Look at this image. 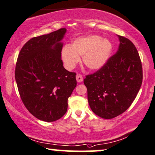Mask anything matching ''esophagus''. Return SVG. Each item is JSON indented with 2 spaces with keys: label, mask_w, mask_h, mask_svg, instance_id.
<instances>
[{
  "label": "esophagus",
  "mask_w": 155,
  "mask_h": 155,
  "mask_svg": "<svg viewBox=\"0 0 155 155\" xmlns=\"http://www.w3.org/2000/svg\"><path fill=\"white\" fill-rule=\"evenodd\" d=\"M76 80H77V81L78 82V83H81V82L83 81V76H82L81 74L78 73L77 75H76Z\"/></svg>",
  "instance_id": "1"
}]
</instances>
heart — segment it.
Instances as JSON below:
<instances>
[{
	"label": "heart",
	"instance_id": "1",
	"mask_svg": "<svg viewBox=\"0 0 155 155\" xmlns=\"http://www.w3.org/2000/svg\"><path fill=\"white\" fill-rule=\"evenodd\" d=\"M113 49L109 40L101 36L91 35L76 39L70 46L63 47L61 56L67 69L72 70L83 57L84 64L90 70H97L105 65Z\"/></svg>",
	"mask_w": 155,
	"mask_h": 155
}]
</instances>
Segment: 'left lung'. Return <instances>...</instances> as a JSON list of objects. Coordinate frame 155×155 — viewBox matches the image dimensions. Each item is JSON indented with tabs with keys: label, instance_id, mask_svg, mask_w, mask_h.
<instances>
[{
	"label": "left lung",
	"instance_id": "left-lung-1",
	"mask_svg": "<svg viewBox=\"0 0 155 155\" xmlns=\"http://www.w3.org/2000/svg\"><path fill=\"white\" fill-rule=\"evenodd\" d=\"M118 37L120 45L117 52L104 67L84 79L91 110L106 119L126 111L136 98L142 83V66L138 51L130 40Z\"/></svg>",
	"mask_w": 155,
	"mask_h": 155
}]
</instances>
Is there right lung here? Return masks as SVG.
Here are the masks:
<instances>
[{
    "mask_svg": "<svg viewBox=\"0 0 155 155\" xmlns=\"http://www.w3.org/2000/svg\"><path fill=\"white\" fill-rule=\"evenodd\" d=\"M66 33L62 28L29 39L21 49L15 78L23 104L41 121H57L66 114L68 100L77 85L75 72L63 67L61 59Z\"/></svg>",
    "mask_w": 155,
    "mask_h": 155,
    "instance_id": "obj_1",
    "label": "right lung"
}]
</instances>
